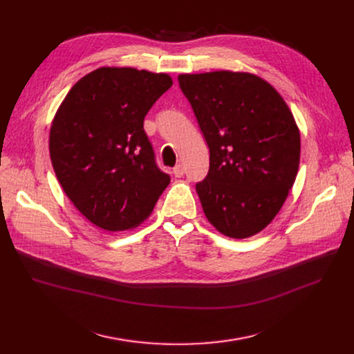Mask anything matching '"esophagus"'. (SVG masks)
<instances>
[{
	"label": "esophagus",
	"instance_id": "34e87169",
	"mask_svg": "<svg viewBox=\"0 0 354 354\" xmlns=\"http://www.w3.org/2000/svg\"><path fill=\"white\" fill-rule=\"evenodd\" d=\"M173 174H174L176 177H183V174H184V167H183V164H177V165L173 168Z\"/></svg>",
	"mask_w": 354,
	"mask_h": 354
}]
</instances>
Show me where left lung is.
<instances>
[{
	"label": "left lung",
	"instance_id": "left-lung-1",
	"mask_svg": "<svg viewBox=\"0 0 354 354\" xmlns=\"http://www.w3.org/2000/svg\"><path fill=\"white\" fill-rule=\"evenodd\" d=\"M178 83L210 149L209 174L196 184L207 221L225 236H254L274 221L298 173L294 115L254 73H181Z\"/></svg>",
	"mask_w": 354,
	"mask_h": 354
}]
</instances>
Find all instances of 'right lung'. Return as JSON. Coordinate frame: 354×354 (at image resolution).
Here are the masks:
<instances>
[{"label": "right lung", "mask_w": 354, "mask_h": 354, "mask_svg": "<svg viewBox=\"0 0 354 354\" xmlns=\"http://www.w3.org/2000/svg\"><path fill=\"white\" fill-rule=\"evenodd\" d=\"M171 85L167 73L104 66L77 80L60 104L50 158L66 196L95 226H140L170 184L156 164L144 118Z\"/></svg>", "instance_id": "1"}]
</instances>
